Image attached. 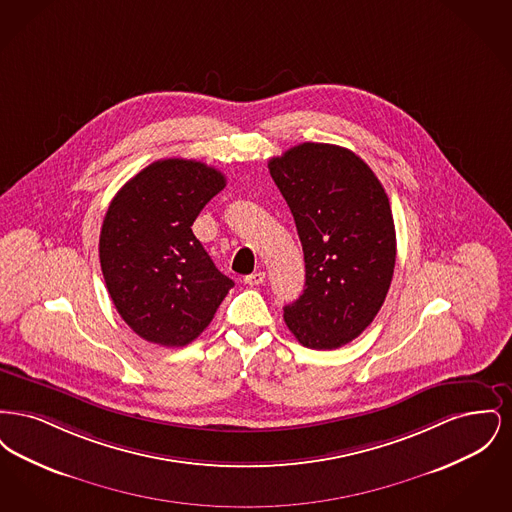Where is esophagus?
Wrapping results in <instances>:
<instances>
[{
  "mask_svg": "<svg viewBox=\"0 0 512 512\" xmlns=\"http://www.w3.org/2000/svg\"><path fill=\"white\" fill-rule=\"evenodd\" d=\"M265 278H267V274H265L263 270H257V272L247 274L244 278V282L247 286H259V284H263V282H265Z\"/></svg>",
  "mask_w": 512,
  "mask_h": 512,
  "instance_id": "1",
  "label": "esophagus"
}]
</instances>
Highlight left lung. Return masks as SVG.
Instances as JSON below:
<instances>
[{"instance_id": "1", "label": "left lung", "mask_w": 512, "mask_h": 512, "mask_svg": "<svg viewBox=\"0 0 512 512\" xmlns=\"http://www.w3.org/2000/svg\"><path fill=\"white\" fill-rule=\"evenodd\" d=\"M268 171L305 255V290L284 320L301 345L338 349L363 334L390 290V199L361 157L332 144H299L272 157Z\"/></svg>"}]
</instances>
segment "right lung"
Here are the masks:
<instances>
[{
    "label": "right lung",
    "mask_w": 512,
    "mask_h": 512,
    "mask_svg": "<svg viewBox=\"0 0 512 512\" xmlns=\"http://www.w3.org/2000/svg\"><path fill=\"white\" fill-rule=\"evenodd\" d=\"M224 186V174L205 163L163 159L109 203L99 234L101 272L122 320L149 343L194 341L234 286L192 232Z\"/></svg>",
    "instance_id": "obj_1"
}]
</instances>
